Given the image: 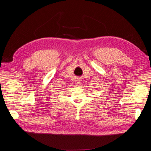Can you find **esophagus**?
<instances>
[{
  "instance_id": "34e87169",
  "label": "esophagus",
  "mask_w": 151,
  "mask_h": 151,
  "mask_svg": "<svg viewBox=\"0 0 151 151\" xmlns=\"http://www.w3.org/2000/svg\"><path fill=\"white\" fill-rule=\"evenodd\" d=\"M81 81H82L81 79H80V78H78L76 80L75 83L76 84V85H81V84L82 83Z\"/></svg>"
}]
</instances>
